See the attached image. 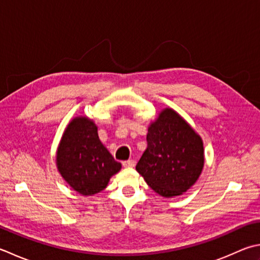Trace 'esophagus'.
<instances>
[{"label":"esophagus","mask_w":260,"mask_h":260,"mask_svg":"<svg viewBox=\"0 0 260 260\" xmlns=\"http://www.w3.org/2000/svg\"><path fill=\"white\" fill-rule=\"evenodd\" d=\"M135 166V161L134 160H127L123 162V167L124 168H133Z\"/></svg>","instance_id":"1"}]
</instances>
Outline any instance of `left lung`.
Masks as SVG:
<instances>
[{
  "mask_svg": "<svg viewBox=\"0 0 260 260\" xmlns=\"http://www.w3.org/2000/svg\"><path fill=\"white\" fill-rule=\"evenodd\" d=\"M146 141L136 171L160 196L182 195L204 168L202 137L176 110L164 108L147 127Z\"/></svg>",
  "mask_w": 260,
  "mask_h": 260,
  "instance_id": "left-lung-1",
  "label": "left lung"
}]
</instances>
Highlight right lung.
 I'll return each instance as SVG.
<instances>
[{
    "label": "right lung",
    "instance_id": "1",
    "mask_svg": "<svg viewBox=\"0 0 260 260\" xmlns=\"http://www.w3.org/2000/svg\"><path fill=\"white\" fill-rule=\"evenodd\" d=\"M56 167L70 187L83 196L98 194L121 169L101 143L93 119L78 116L70 121L56 151Z\"/></svg>",
    "mask_w": 260,
    "mask_h": 260
}]
</instances>
